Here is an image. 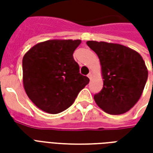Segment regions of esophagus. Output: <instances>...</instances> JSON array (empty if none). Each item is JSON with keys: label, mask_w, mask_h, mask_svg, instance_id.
Instances as JSON below:
<instances>
[{"label": "esophagus", "mask_w": 153, "mask_h": 153, "mask_svg": "<svg viewBox=\"0 0 153 153\" xmlns=\"http://www.w3.org/2000/svg\"><path fill=\"white\" fill-rule=\"evenodd\" d=\"M88 77L89 79H91V78H92V74H91V73L88 74Z\"/></svg>", "instance_id": "1"}]
</instances>
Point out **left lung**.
<instances>
[{
  "mask_svg": "<svg viewBox=\"0 0 153 153\" xmlns=\"http://www.w3.org/2000/svg\"><path fill=\"white\" fill-rule=\"evenodd\" d=\"M102 66L103 88L94 95L97 105L111 115L127 112L141 97L148 69L140 54L120 44L88 41Z\"/></svg>",
  "mask_w": 153,
  "mask_h": 153,
  "instance_id": "8db88e82",
  "label": "left lung"
}]
</instances>
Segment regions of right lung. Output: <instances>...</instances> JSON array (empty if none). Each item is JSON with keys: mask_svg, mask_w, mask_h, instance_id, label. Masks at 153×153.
Masks as SVG:
<instances>
[{"mask_svg": "<svg viewBox=\"0 0 153 153\" xmlns=\"http://www.w3.org/2000/svg\"><path fill=\"white\" fill-rule=\"evenodd\" d=\"M81 40H48L36 44L23 58V83L39 109L57 114L69 108L89 79L79 73L73 53Z\"/></svg>", "mask_w": 153, "mask_h": 153, "instance_id": "1", "label": "right lung"}]
</instances>
